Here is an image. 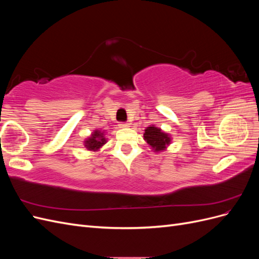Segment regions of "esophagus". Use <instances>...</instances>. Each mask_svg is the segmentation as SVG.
<instances>
[{"instance_id": "34e87169", "label": "esophagus", "mask_w": 259, "mask_h": 259, "mask_svg": "<svg viewBox=\"0 0 259 259\" xmlns=\"http://www.w3.org/2000/svg\"><path fill=\"white\" fill-rule=\"evenodd\" d=\"M119 126H120L121 128H126V127H130V124H128V123H125V122H121V123L119 124Z\"/></svg>"}]
</instances>
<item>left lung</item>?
<instances>
[{
    "label": "left lung",
    "mask_w": 259,
    "mask_h": 259,
    "mask_svg": "<svg viewBox=\"0 0 259 259\" xmlns=\"http://www.w3.org/2000/svg\"><path fill=\"white\" fill-rule=\"evenodd\" d=\"M144 139L154 152L166 150L167 146H169L171 143V138L167 133L163 132L161 128L154 126V125H150L145 130Z\"/></svg>",
    "instance_id": "1"
}]
</instances>
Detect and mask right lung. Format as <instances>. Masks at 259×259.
<instances>
[{
	"mask_svg": "<svg viewBox=\"0 0 259 259\" xmlns=\"http://www.w3.org/2000/svg\"><path fill=\"white\" fill-rule=\"evenodd\" d=\"M107 143V138L105 137V131L95 130L92 135L84 140V147L90 151H98L99 149Z\"/></svg>",
	"mask_w": 259,
	"mask_h": 259,
	"instance_id": "1",
	"label": "right lung"
}]
</instances>
